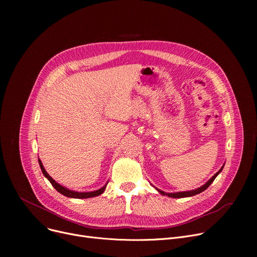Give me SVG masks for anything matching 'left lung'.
<instances>
[{"label":"left lung","instance_id":"1","mask_svg":"<svg viewBox=\"0 0 257 257\" xmlns=\"http://www.w3.org/2000/svg\"><path fill=\"white\" fill-rule=\"evenodd\" d=\"M223 170V167H222V169L218 172V173H215L213 176L211 177V179H209L203 186H201V187H199V188H197V190H195V191H190V192H181V193H173V194H167V193H165V192H161V191H159V190H157L161 195H167L168 197H171V198H184V197H192V196H195V195H197V194H200V193H202V192H204L206 188L212 183V181L215 179V177L218 176V175L220 174V172Z\"/></svg>","mask_w":257,"mask_h":257}]
</instances>
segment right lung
<instances>
[{"label":"right lung","instance_id":"obj_1","mask_svg":"<svg viewBox=\"0 0 257 257\" xmlns=\"http://www.w3.org/2000/svg\"><path fill=\"white\" fill-rule=\"evenodd\" d=\"M38 163H39L40 169H42L43 174L45 175V177H47L48 180L51 182V184L54 186V188H55V190H56L57 192H59L60 194H62L63 196L70 197V198H76V199H87V198H92V197H96V196L101 195V194L104 192L105 187H106V185H105V186H103L102 188H100V190H98V191L88 192V193H78V192L70 191V190H67V188L61 186L60 184H58L52 177H50V175H49V174L47 173V171L45 170V168H44V166H43V164H42V161H40L39 158H38Z\"/></svg>","mask_w":257,"mask_h":257}]
</instances>
